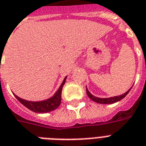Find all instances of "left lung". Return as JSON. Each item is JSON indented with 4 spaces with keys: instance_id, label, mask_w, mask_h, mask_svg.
<instances>
[{
    "instance_id": "obj_1",
    "label": "left lung",
    "mask_w": 146,
    "mask_h": 146,
    "mask_svg": "<svg viewBox=\"0 0 146 146\" xmlns=\"http://www.w3.org/2000/svg\"><path fill=\"white\" fill-rule=\"evenodd\" d=\"M131 86L129 90H127V92H125V93L122 94L121 96H114V97H110V98H98V97H96V96H94L93 95L90 93V91L87 90V88H86V94H87V96H89L90 99H92V101H94L96 103H98V104H113L115 103V102H119L120 100L123 99L124 98L125 96H127L128 92H130V90H131Z\"/></svg>"
}]
</instances>
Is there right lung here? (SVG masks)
Returning a JSON list of instances; mask_svg holds the SVG:
<instances>
[{
    "label": "right lung",
    "instance_id": "obj_1",
    "mask_svg": "<svg viewBox=\"0 0 146 146\" xmlns=\"http://www.w3.org/2000/svg\"><path fill=\"white\" fill-rule=\"evenodd\" d=\"M66 78H64V80L62 81V84L59 87L58 90L56 91V93L54 94L52 97L49 98L48 99L41 101V102H30L27 100L22 99L19 96L13 93L17 99L23 105L25 106L26 108L31 110V111L35 112V113H45L48 112L53 111L54 110H56L58 108L61 104V93H62V86L65 84Z\"/></svg>",
    "mask_w": 146,
    "mask_h": 146
}]
</instances>
